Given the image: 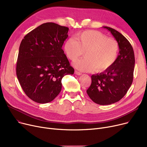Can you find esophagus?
<instances>
[{
  "label": "esophagus",
  "mask_w": 147,
  "mask_h": 147,
  "mask_svg": "<svg viewBox=\"0 0 147 147\" xmlns=\"http://www.w3.org/2000/svg\"><path fill=\"white\" fill-rule=\"evenodd\" d=\"M74 73H75V74H76V75H78V76L82 75V73H81L80 72H79V71H77V70H76Z\"/></svg>",
  "instance_id": "esophagus-1"
}]
</instances>
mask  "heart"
Here are the masks:
<instances>
[{
	"label": "heart",
	"instance_id": "obj_1",
	"mask_svg": "<svg viewBox=\"0 0 147 147\" xmlns=\"http://www.w3.org/2000/svg\"><path fill=\"white\" fill-rule=\"evenodd\" d=\"M66 56L76 61L84 52L85 58L74 63L76 68L88 71L94 68L102 71L111 67L117 59L119 46L114 38L107 37L97 31L88 30L79 33L76 38L67 40L64 45Z\"/></svg>",
	"mask_w": 147,
	"mask_h": 147
}]
</instances>
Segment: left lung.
<instances>
[{"label": "left lung", "mask_w": 147, "mask_h": 147, "mask_svg": "<svg viewBox=\"0 0 147 147\" xmlns=\"http://www.w3.org/2000/svg\"><path fill=\"white\" fill-rule=\"evenodd\" d=\"M103 27L117 42L119 54L111 67L91 76L92 83L86 92L94 102L102 105L116 102L126 95L133 82L135 62L133 48L127 38L112 28Z\"/></svg>", "instance_id": "left-lung-1"}]
</instances>
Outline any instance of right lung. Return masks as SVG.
I'll list each match as a JSON object with an SVG mask.
<instances>
[{
	"label": "right lung",
	"mask_w": 147,
	"mask_h": 147,
	"mask_svg": "<svg viewBox=\"0 0 147 147\" xmlns=\"http://www.w3.org/2000/svg\"><path fill=\"white\" fill-rule=\"evenodd\" d=\"M69 28L46 22L22 40L17 63V76L22 89L33 101L45 104L55 99L61 80L74 69L62 49Z\"/></svg>",
	"instance_id": "add662e5"
}]
</instances>
